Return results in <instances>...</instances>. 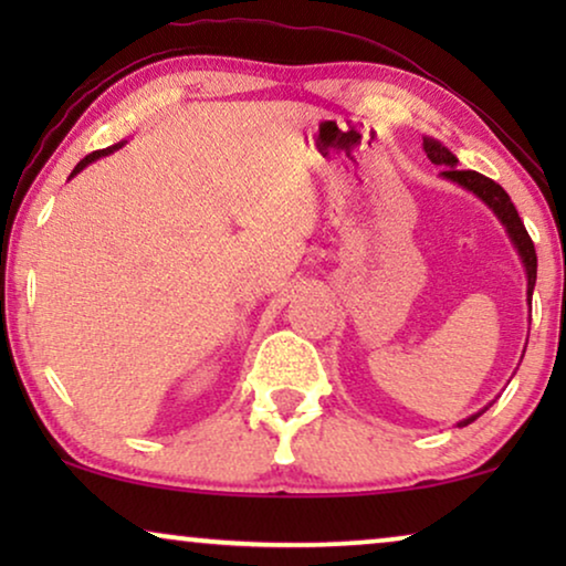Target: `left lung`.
<instances>
[{
  "instance_id": "left-lung-1",
  "label": "left lung",
  "mask_w": 566,
  "mask_h": 566,
  "mask_svg": "<svg viewBox=\"0 0 566 566\" xmlns=\"http://www.w3.org/2000/svg\"><path fill=\"white\" fill-rule=\"evenodd\" d=\"M422 149H424V154H428V159L432 161V165L443 167V177L463 185V188L471 190V192H476V196L482 198L484 203L490 206L494 213H497V219L505 223L510 239H513L515 247H517V252H521L525 273H528V301H531L533 285H536V247H533V239L528 237V231H525L521 216H517L513 200H510L507 192L502 190V185L490 180V177L474 172V169H461L459 167V159H455L453 154L448 151L443 144L432 142V138H424ZM482 412H484V409H482ZM482 412L471 415L469 420H463L461 424L474 422Z\"/></svg>"
}]
</instances>
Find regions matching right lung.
Here are the masks:
<instances>
[{
	"instance_id": "right-lung-1",
	"label": "right lung",
	"mask_w": 566,
	"mask_h": 566,
	"mask_svg": "<svg viewBox=\"0 0 566 566\" xmlns=\"http://www.w3.org/2000/svg\"><path fill=\"white\" fill-rule=\"evenodd\" d=\"M118 146H120V144H115V146H107V149H99V151H92V154H87V157H84V159L80 161V165H76V167H74V172H72V177H74L76 172H80V169H84V167H87V165H90V161H95V159H99V157H105V154H111L113 149H118Z\"/></svg>"
}]
</instances>
